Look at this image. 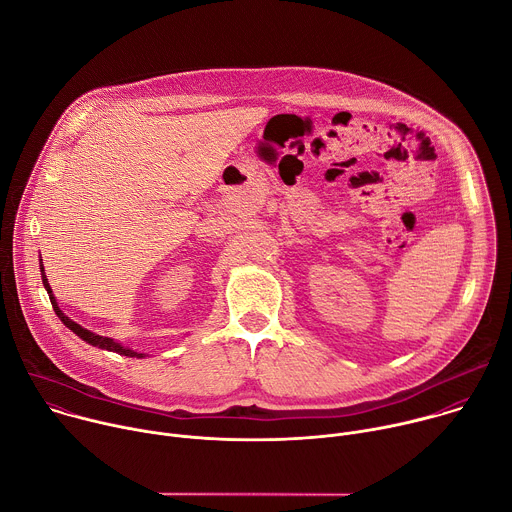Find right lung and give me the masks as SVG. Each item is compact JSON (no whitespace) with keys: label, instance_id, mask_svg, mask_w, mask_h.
I'll return each mask as SVG.
<instances>
[{"label":"right lung","instance_id":"obj_1","mask_svg":"<svg viewBox=\"0 0 512 512\" xmlns=\"http://www.w3.org/2000/svg\"><path fill=\"white\" fill-rule=\"evenodd\" d=\"M40 269L44 271V267H40ZM42 281H44L46 291L50 294V302H52V308H54L56 316L62 320V324H64L66 328H70V330L75 332L79 338H83L85 342H89V344H93V346H99V348H105V350H111V352H117V354H123V356H137V358H143V354H141V352H133L131 348L121 346V344H119V342H115L113 338H105V336L93 334L91 330H85L83 326H79L77 322H72L68 316H64V314H62V310L58 308V304H56L54 296H52V289H50V285H48V281H46V275H44V273H42Z\"/></svg>","mask_w":512,"mask_h":512}]
</instances>
